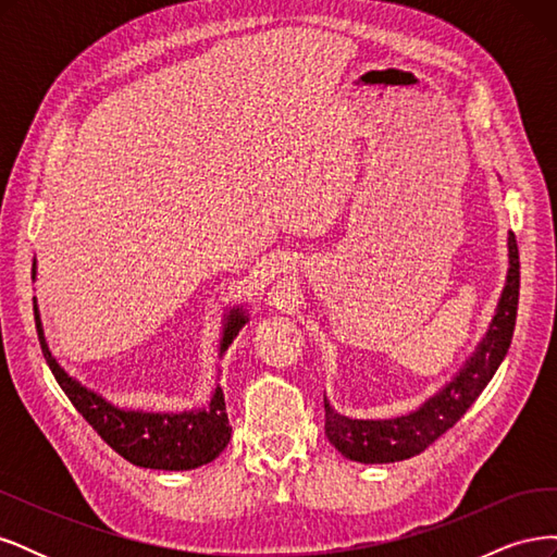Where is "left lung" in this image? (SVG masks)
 <instances>
[{
	"instance_id": "1",
	"label": "left lung",
	"mask_w": 557,
	"mask_h": 557,
	"mask_svg": "<svg viewBox=\"0 0 557 557\" xmlns=\"http://www.w3.org/2000/svg\"><path fill=\"white\" fill-rule=\"evenodd\" d=\"M520 293V260L516 234H509V274L504 285L493 323L487 327L483 342L471 352V358L440 393L430 397L413 413L391 420H356L336 413L325 399V434L330 444L344 458L383 465L399 462L423 453L430 444L450 430L479 399L483 387L491 383L497 367L511 346Z\"/></svg>"
}]
</instances>
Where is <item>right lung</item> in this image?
Returning <instances> with one entry per match:
<instances>
[{"instance_id":"obj_1","label":"right lung","mask_w":557,"mask_h":557,"mask_svg":"<svg viewBox=\"0 0 557 557\" xmlns=\"http://www.w3.org/2000/svg\"><path fill=\"white\" fill-rule=\"evenodd\" d=\"M248 315L242 309H232L225 318L223 339H221V356L227 346L234 342V336L246 325ZM35 323L39 332V342L44 358L53 372L55 381L70 397L76 411L88 420L92 430L125 460L146 469H170L183 471L195 469L215 460L227 446L232 428L225 411V397L221 387L209 401L207 409L183 411V413H144V411H127L117 409L104 397L83 387L74 381L64 369L50 356V350L44 339L39 309L35 305Z\"/></svg>"}]
</instances>
